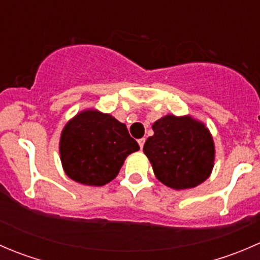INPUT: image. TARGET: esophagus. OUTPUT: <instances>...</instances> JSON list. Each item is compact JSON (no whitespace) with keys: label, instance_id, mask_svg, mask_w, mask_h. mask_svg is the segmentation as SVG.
<instances>
[{"label":"esophagus","instance_id":"obj_1","mask_svg":"<svg viewBox=\"0 0 260 260\" xmlns=\"http://www.w3.org/2000/svg\"><path fill=\"white\" fill-rule=\"evenodd\" d=\"M145 142H146V138H141V140H138V145H140L141 149H142L143 146H145Z\"/></svg>","mask_w":260,"mask_h":260}]
</instances>
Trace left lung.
Wrapping results in <instances>:
<instances>
[{
	"instance_id": "obj_1",
	"label": "left lung",
	"mask_w": 260,
	"mask_h": 260,
	"mask_svg": "<svg viewBox=\"0 0 260 260\" xmlns=\"http://www.w3.org/2000/svg\"><path fill=\"white\" fill-rule=\"evenodd\" d=\"M154 135L147 138L143 152L154 175L175 190L195 187L210 176L215 146L210 131L190 115L169 114L152 125Z\"/></svg>"
}]
</instances>
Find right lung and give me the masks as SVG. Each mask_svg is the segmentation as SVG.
Here are the masks:
<instances>
[{"instance_id":"add662e5","label":"right lung","mask_w":260,"mask_h":260,"mask_svg":"<svg viewBox=\"0 0 260 260\" xmlns=\"http://www.w3.org/2000/svg\"><path fill=\"white\" fill-rule=\"evenodd\" d=\"M138 149L125 124L96 109H86L70 119L59 145L65 174L88 186L111 182L128 154Z\"/></svg>"}]
</instances>
